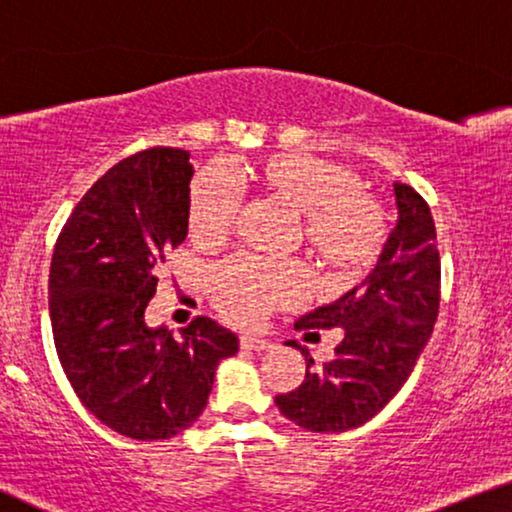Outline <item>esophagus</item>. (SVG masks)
<instances>
[{
  "mask_svg": "<svg viewBox=\"0 0 512 512\" xmlns=\"http://www.w3.org/2000/svg\"><path fill=\"white\" fill-rule=\"evenodd\" d=\"M243 349H253V352H264V349H271V342L264 338H241Z\"/></svg>",
  "mask_w": 512,
  "mask_h": 512,
  "instance_id": "esophagus-1",
  "label": "esophagus"
}]
</instances>
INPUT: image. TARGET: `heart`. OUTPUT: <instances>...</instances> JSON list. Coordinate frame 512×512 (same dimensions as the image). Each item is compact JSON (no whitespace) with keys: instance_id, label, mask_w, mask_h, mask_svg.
Here are the masks:
<instances>
[{"instance_id":"obj_1","label":"heart","mask_w":512,"mask_h":512,"mask_svg":"<svg viewBox=\"0 0 512 512\" xmlns=\"http://www.w3.org/2000/svg\"><path fill=\"white\" fill-rule=\"evenodd\" d=\"M248 181L271 200L301 216L305 246L338 276H356L375 264L386 241V211L358 186L349 167L301 151L264 156L248 170L202 172L190 186L188 232L200 246H216L232 232L241 207L234 183ZM305 287L299 264L232 259L213 273L218 310L239 326H255L278 305L292 303Z\"/></svg>"}]
</instances>
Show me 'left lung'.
Segmentation results:
<instances>
[{
    "instance_id": "1",
    "label": "left lung",
    "mask_w": 512,
    "mask_h": 512,
    "mask_svg": "<svg viewBox=\"0 0 512 512\" xmlns=\"http://www.w3.org/2000/svg\"><path fill=\"white\" fill-rule=\"evenodd\" d=\"M393 188L398 225L370 278L296 322V331L308 333L345 329L322 365L303 347L305 379L276 395L280 414L308 432H345L370 421L409 379L437 322L441 262L432 213L409 183Z\"/></svg>"
}]
</instances>
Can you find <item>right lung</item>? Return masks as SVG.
<instances>
[{
	"instance_id": "right-lung-1",
	"label": "right lung",
	"mask_w": 512,
	"mask_h": 512,
	"mask_svg": "<svg viewBox=\"0 0 512 512\" xmlns=\"http://www.w3.org/2000/svg\"><path fill=\"white\" fill-rule=\"evenodd\" d=\"M193 165L183 149L137 151L75 204L50 264V322L61 368L110 430L170 439L207 407L218 363L239 338L197 317L179 338L144 324L158 271L188 234Z\"/></svg>"
}]
</instances>
